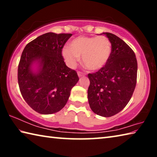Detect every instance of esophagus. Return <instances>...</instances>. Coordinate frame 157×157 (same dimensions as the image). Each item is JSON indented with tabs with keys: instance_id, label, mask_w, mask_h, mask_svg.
Instances as JSON below:
<instances>
[{
	"instance_id": "esophagus-1",
	"label": "esophagus",
	"mask_w": 157,
	"mask_h": 157,
	"mask_svg": "<svg viewBox=\"0 0 157 157\" xmlns=\"http://www.w3.org/2000/svg\"><path fill=\"white\" fill-rule=\"evenodd\" d=\"M78 76L79 77V78H81V77H82V76H84V73L80 72V71H78Z\"/></svg>"
}]
</instances>
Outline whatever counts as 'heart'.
<instances>
[{"mask_svg": "<svg viewBox=\"0 0 157 157\" xmlns=\"http://www.w3.org/2000/svg\"><path fill=\"white\" fill-rule=\"evenodd\" d=\"M112 51L109 39L105 36H79L71 47L62 49V56L68 67L75 68L82 56L83 64L91 71H98L107 64Z\"/></svg>", "mask_w": 157, "mask_h": 157, "instance_id": "b5f03b06", "label": "heart"}]
</instances>
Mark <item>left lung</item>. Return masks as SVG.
<instances>
[{
  "mask_svg": "<svg viewBox=\"0 0 157 157\" xmlns=\"http://www.w3.org/2000/svg\"><path fill=\"white\" fill-rule=\"evenodd\" d=\"M109 39V60L97 72L88 74V100L97 115L111 117L125 107L136 84L137 60L133 50L113 34L102 33Z\"/></svg>",
  "mask_w": 157,
  "mask_h": 157,
  "instance_id": "1",
  "label": "left lung"
}]
</instances>
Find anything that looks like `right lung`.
Here are the masks:
<instances>
[{
  "label": "right lung",
  "mask_w": 157,
  "mask_h": 157,
  "mask_svg": "<svg viewBox=\"0 0 157 157\" xmlns=\"http://www.w3.org/2000/svg\"><path fill=\"white\" fill-rule=\"evenodd\" d=\"M72 34L48 33L28 43L18 66L21 94L36 112L52 114L66 105L71 91L79 80L75 71L66 65L62 48ZM38 63L36 72L32 65Z\"/></svg>",
  "instance_id": "obj_1"
}]
</instances>
